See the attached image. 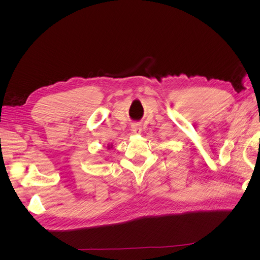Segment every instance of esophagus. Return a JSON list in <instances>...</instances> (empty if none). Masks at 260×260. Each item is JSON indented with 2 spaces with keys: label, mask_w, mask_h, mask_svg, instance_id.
Masks as SVG:
<instances>
[{
  "label": "esophagus",
  "mask_w": 260,
  "mask_h": 260,
  "mask_svg": "<svg viewBox=\"0 0 260 260\" xmlns=\"http://www.w3.org/2000/svg\"><path fill=\"white\" fill-rule=\"evenodd\" d=\"M132 131H133L134 134L139 135L141 133V126L139 124H136V123H135V124L132 125Z\"/></svg>",
  "instance_id": "obj_1"
}]
</instances>
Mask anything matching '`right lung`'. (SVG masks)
<instances>
[{"label":"right lung","instance_id":"1","mask_svg":"<svg viewBox=\"0 0 260 260\" xmlns=\"http://www.w3.org/2000/svg\"><path fill=\"white\" fill-rule=\"evenodd\" d=\"M112 147H113V144H108V145H107V148H108V149L112 148Z\"/></svg>","mask_w":260,"mask_h":260}]
</instances>
